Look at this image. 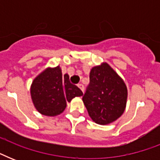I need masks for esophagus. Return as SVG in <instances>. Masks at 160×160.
Wrapping results in <instances>:
<instances>
[{
	"instance_id": "1",
	"label": "esophagus",
	"mask_w": 160,
	"mask_h": 160,
	"mask_svg": "<svg viewBox=\"0 0 160 160\" xmlns=\"http://www.w3.org/2000/svg\"><path fill=\"white\" fill-rule=\"evenodd\" d=\"M78 87L80 88V90H82V92L84 93V90H85V87H84V85H83L82 84H79V85H78Z\"/></svg>"
}]
</instances>
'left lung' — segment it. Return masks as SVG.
Listing matches in <instances>:
<instances>
[{
    "mask_svg": "<svg viewBox=\"0 0 160 160\" xmlns=\"http://www.w3.org/2000/svg\"><path fill=\"white\" fill-rule=\"evenodd\" d=\"M127 95L124 80L107 63H103L90 70V84L82 100L93 121L105 125L121 116Z\"/></svg>",
    "mask_w": 160,
    "mask_h": 160,
    "instance_id": "1",
    "label": "left lung"
}]
</instances>
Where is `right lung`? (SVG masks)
<instances>
[{
  "instance_id": "right-lung-1",
  "label": "right lung",
  "mask_w": 160,
  "mask_h": 160,
  "mask_svg": "<svg viewBox=\"0 0 160 160\" xmlns=\"http://www.w3.org/2000/svg\"><path fill=\"white\" fill-rule=\"evenodd\" d=\"M31 99L41 114L55 116L66 108L73 98L82 96V91L70 82L67 74L62 75L60 66L47 68L33 80L31 87Z\"/></svg>"
}]
</instances>
